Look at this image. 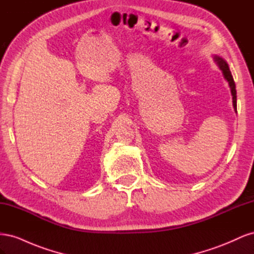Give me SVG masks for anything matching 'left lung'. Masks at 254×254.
I'll return each mask as SVG.
<instances>
[{"mask_svg": "<svg viewBox=\"0 0 254 254\" xmlns=\"http://www.w3.org/2000/svg\"><path fill=\"white\" fill-rule=\"evenodd\" d=\"M215 60H216V63L219 65L220 70L222 71V73H224L225 78L229 81V86H230V88H231V93L233 96V106H234V109L236 110V89H235V82L233 79V76L231 74V71H230V68L225 60H222L219 57H215Z\"/></svg>", "mask_w": 254, "mask_h": 254, "instance_id": "8db88e82", "label": "left lung"}]
</instances>
